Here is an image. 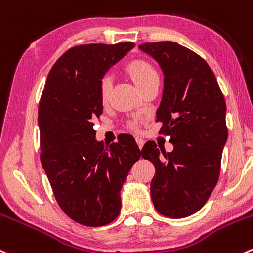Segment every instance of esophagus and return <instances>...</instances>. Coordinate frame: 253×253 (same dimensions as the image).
Returning <instances> with one entry per match:
<instances>
[{"label": "esophagus", "instance_id": "34e87169", "mask_svg": "<svg viewBox=\"0 0 253 253\" xmlns=\"http://www.w3.org/2000/svg\"><path fill=\"white\" fill-rule=\"evenodd\" d=\"M136 142H137V146H138L139 149H142V147H143L144 144V141L142 138H139V137H137L136 138Z\"/></svg>", "mask_w": 253, "mask_h": 253}]
</instances>
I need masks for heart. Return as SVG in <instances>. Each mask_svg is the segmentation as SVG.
Returning <instances> with one entry per match:
<instances>
[{
    "label": "heart",
    "mask_w": 253,
    "mask_h": 253,
    "mask_svg": "<svg viewBox=\"0 0 253 253\" xmlns=\"http://www.w3.org/2000/svg\"><path fill=\"white\" fill-rule=\"evenodd\" d=\"M126 72L133 80L134 84L139 87V90L143 89L148 84H151L154 80H159L158 73L153 68V65L149 64L148 61L143 60V59H134L127 63ZM112 91V79L109 75H104L99 82V96L100 101L102 105H107L110 101V96H111ZM129 128L136 129L138 124L136 120L129 122Z\"/></svg>",
    "instance_id": "obj_1"
}]
</instances>
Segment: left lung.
Here are the masks:
<instances>
[{"mask_svg": "<svg viewBox=\"0 0 253 253\" xmlns=\"http://www.w3.org/2000/svg\"><path fill=\"white\" fill-rule=\"evenodd\" d=\"M164 73V90L156 121L174 149L166 152L148 141L142 157L154 164L151 197L159 214L181 219L208 202L220 175L227 139L226 104L207 61L174 42L138 45Z\"/></svg>", "mask_w": 253, "mask_h": 253, "instance_id": "obj_1", "label": "left lung"}]
</instances>
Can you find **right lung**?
Here are the masks:
<instances>
[{"instance_id":"add662e5","label":"right lung","mask_w":253,"mask_h":253,"mask_svg":"<svg viewBox=\"0 0 253 253\" xmlns=\"http://www.w3.org/2000/svg\"><path fill=\"white\" fill-rule=\"evenodd\" d=\"M133 46H73L55 61L39 100L42 166L60 209L84 226H104L119 216L120 192L142 154L129 134L109 148L94 129L102 115L100 79Z\"/></svg>"}]
</instances>
